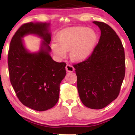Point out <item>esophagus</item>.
Segmentation results:
<instances>
[{"mask_svg":"<svg viewBox=\"0 0 135 135\" xmlns=\"http://www.w3.org/2000/svg\"><path fill=\"white\" fill-rule=\"evenodd\" d=\"M65 69L67 72H73L74 71V68L73 67L72 65H69V64H67L66 65Z\"/></svg>","mask_w":135,"mask_h":135,"instance_id":"obj_1","label":"esophagus"}]
</instances>
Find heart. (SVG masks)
I'll return each mask as SVG.
<instances>
[{"instance_id": "obj_1", "label": "heart", "mask_w": 135, "mask_h": 135, "mask_svg": "<svg viewBox=\"0 0 135 135\" xmlns=\"http://www.w3.org/2000/svg\"><path fill=\"white\" fill-rule=\"evenodd\" d=\"M98 36L94 30L86 27H75L64 30L58 36V43H54L51 48L59 59L65 58L70 51L73 62H80L92 54L98 42Z\"/></svg>"}]
</instances>
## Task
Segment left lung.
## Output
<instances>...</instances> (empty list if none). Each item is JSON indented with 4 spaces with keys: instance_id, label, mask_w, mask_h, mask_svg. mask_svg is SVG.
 <instances>
[{
    "instance_id": "left-lung-1",
    "label": "left lung",
    "mask_w": 135,
    "mask_h": 135,
    "mask_svg": "<svg viewBox=\"0 0 135 135\" xmlns=\"http://www.w3.org/2000/svg\"><path fill=\"white\" fill-rule=\"evenodd\" d=\"M100 37L88 59L74 65L79 97L86 107L99 109L117 98L125 76L124 51L120 38L108 25L93 21Z\"/></svg>"
}]
</instances>
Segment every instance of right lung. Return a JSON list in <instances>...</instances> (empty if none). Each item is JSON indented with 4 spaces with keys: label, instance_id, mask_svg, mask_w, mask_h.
Returning <instances> with one entry per match:
<instances>
[{
    "label": "right lung",
    "instance_id": "add662e5",
    "mask_svg": "<svg viewBox=\"0 0 135 135\" xmlns=\"http://www.w3.org/2000/svg\"><path fill=\"white\" fill-rule=\"evenodd\" d=\"M51 24L30 22L24 24L11 41L8 52L10 81L18 99L25 106L38 111L55 105L59 84L66 75L65 62H57L50 55ZM33 34L42 39L37 52L26 49L22 38Z\"/></svg>",
    "mask_w": 135,
    "mask_h": 135
}]
</instances>
